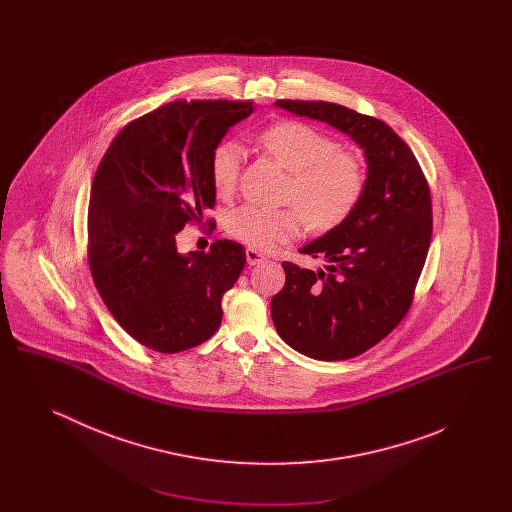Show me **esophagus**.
Returning a JSON list of instances; mask_svg holds the SVG:
<instances>
[{
	"mask_svg": "<svg viewBox=\"0 0 512 512\" xmlns=\"http://www.w3.org/2000/svg\"><path fill=\"white\" fill-rule=\"evenodd\" d=\"M245 257H247V263L253 267V265H259V263H263V261H267V257L261 253V251H257V249H253V247H247L245 249Z\"/></svg>",
	"mask_w": 512,
	"mask_h": 512,
	"instance_id": "34e87169",
	"label": "esophagus"
}]
</instances>
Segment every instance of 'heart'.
Returning a JSON list of instances; mask_svg holds the SVG:
<instances>
[{
  "label": "heart",
  "instance_id": "obj_1",
  "mask_svg": "<svg viewBox=\"0 0 512 512\" xmlns=\"http://www.w3.org/2000/svg\"><path fill=\"white\" fill-rule=\"evenodd\" d=\"M259 144L288 171L284 199L297 207L263 209L242 205L226 217L228 234L253 249L268 251L292 242L303 224L313 232H332L351 219L365 197L368 171L365 161L338 149V142L301 121L270 124L259 134ZM244 153L224 140L211 151L209 172L219 195H232L242 171Z\"/></svg>",
  "mask_w": 512,
  "mask_h": 512
}]
</instances>
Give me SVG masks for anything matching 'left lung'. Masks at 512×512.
I'll return each instance as SVG.
<instances>
[{
    "label": "left lung",
    "mask_w": 512,
    "mask_h": 512,
    "mask_svg": "<svg viewBox=\"0 0 512 512\" xmlns=\"http://www.w3.org/2000/svg\"><path fill=\"white\" fill-rule=\"evenodd\" d=\"M293 115L328 122L365 149L368 184L351 219L301 249L326 270L284 261L270 301L280 338L318 361H345L384 340L413 303L432 242L430 186L411 147L380 119L328 101L278 99Z\"/></svg>",
    "instance_id": "1"
}]
</instances>
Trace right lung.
I'll return each mask as SVG.
<instances>
[{"mask_svg": "<svg viewBox=\"0 0 512 512\" xmlns=\"http://www.w3.org/2000/svg\"><path fill=\"white\" fill-rule=\"evenodd\" d=\"M253 107L171 101L128 122L99 163L88 209L92 278L109 313L153 351L209 340L222 320V295L244 270V245L217 240L209 253L180 255L176 234L215 207L211 151Z\"/></svg>", "mask_w": 512, "mask_h": 512, "instance_id": "add662e5", "label": "right lung"}]
</instances>
